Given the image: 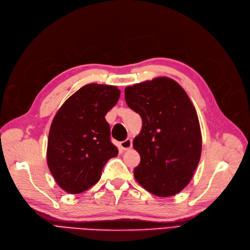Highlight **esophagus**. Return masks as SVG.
<instances>
[{"mask_svg":"<svg viewBox=\"0 0 250 250\" xmlns=\"http://www.w3.org/2000/svg\"><path fill=\"white\" fill-rule=\"evenodd\" d=\"M120 146H121V148H122L123 150H128V149H130V148L132 147V140L130 139V138H127L126 140H124V141L121 142Z\"/></svg>","mask_w":250,"mask_h":250,"instance_id":"obj_1","label":"esophagus"}]
</instances>
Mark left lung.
I'll return each instance as SVG.
<instances>
[{
  "instance_id": "obj_1",
  "label": "left lung",
  "mask_w": 250,
  "mask_h": 250,
  "mask_svg": "<svg viewBox=\"0 0 250 250\" xmlns=\"http://www.w3.org/2000/svg\"><path fill=\"white\" fill-rule=\"evenodd\" d=\"M125 101L140 115L142 128L133 146L140 156L136 181L161 197L183 190L201 154V132L192 102L178 83L157 77L125 88Z\"/></svg>"
}]
</instances>
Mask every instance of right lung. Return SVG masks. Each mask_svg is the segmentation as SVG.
<instances>
[{
    "instance_id": "add662e5",
    "label": "right lung",
    "mask_w": 250,
    "mask_h": 250,
    "mask_svg": "<svg viewBox=\"0 0 250 250\" xmlns=\"http://www.w3.org/2000/svg\"><path fill=\"white\" fill-rule=\"evenodd\" d=\"M117 86L86 84L63 104L50 128L46 162L57 184L76 194L96 184L105 163L117 157L104 116L117 104Z\"/></svg>"
}]
</instances>
